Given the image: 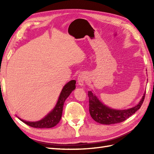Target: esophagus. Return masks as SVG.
<instances>
[{
  "instance_id": "obj_1",
  "label": "esophagus",
  "mask_w": 154,
  "mask_h": 154,
  "mask_svg": "<svg viewBox=\"0 0 154 154\" xmlns=\"http://www.w3.org/2000/svg\"><path fill=\"white\" fill-rule=\"evenodd\" d=\"M87 76H86V74L84 73H81L78 77V82L79 85H80L82 87L87 82Z\"/></svg>"
}]
</instances>
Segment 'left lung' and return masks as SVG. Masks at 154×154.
<instances>
[{
    "label": "left lung",
    "instance_id": "1",
    "mask_svg": "<svg viewBox=\"0 0 154 154\" xmlns=\"http://www.w3.org/2000/svg\"><path fill=\"white\" fill-rule=\"evenodd\" d=\"M88 96L89 112L92 118L100 124L111 125L124 122L140 109L145 97V93L139 104L126 110H116L103 105L92 91L88 92Z\"/></svg>",
    "mask_w": 154,
    "mask_h": 154
}]
</instances>
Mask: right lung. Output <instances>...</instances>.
I'll use <instances>...</instances> for the list:
<instances>
[{"label": "right lung", "instance_id": "right-lung-1", "mask_svg": "<svg viewBox=\"0 0 154 154\" xmlns=\"http://www.w3.org/2000/svg\"><path fill=\"white\" fill-rule=\"evenodd\" d=\"M76 81L71 80L67 84L65 85L63 89L60 93L59 98L57 105H56L54 109L49 112L44 118L41 119L38 122H26L24 120H22L19 118L22 122H24L26 125L30 126L33 128H52L57 125L60 121L62 118L63 106L64 102L70 94L72 91L75 89L76 88Z\"/></svg>", "mask_w": 154, "mask_h": 154}]
</instances>
